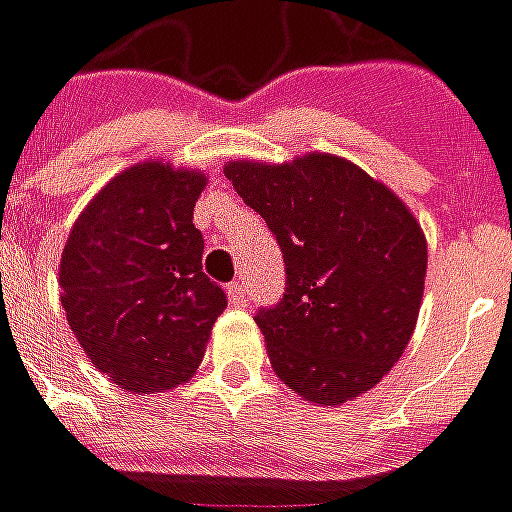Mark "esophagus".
<instances>
[{
  "label": "esophagus",
  "mask_w": 512,
  "mask_h": 512,
  "mask_svg": "<svg viewBox=\"0 0 512 512\" xmlns=\"http://www.w3.org/2000/svg\"><path fill=\"white\" fill-rule=\"evenodd\" d=\"M227 296H230V304H233V307H249V301H252L244 282H230V285H227Z\"/></svg>",
  "instance_id": "34e87169"
}]
</instances>
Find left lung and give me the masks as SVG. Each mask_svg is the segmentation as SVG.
<instances>
[{
	"instance_id": "obj_1",
	"label": "left lung",
	"mask_w": 512,
	"mask_h": 512,
	"mask_svg": "<svg viewBox=\"0 0 512 512\" xmlns=\"http://www.w3.org/2000/svg\"><path fill=\"white\" fill-rule=\"evenodd\" d=\"M224 175L285 260L282 299L255 315L279 381L321 406L373 389L417 326L428 244L414 213L332 153L227 161Z\"/></svg>"
}]
</instances>
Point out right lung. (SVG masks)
I'll use <instances>...</instances> for the list:
<instances>
[{
  "instance_id": "right-lung-1",
  "label": "right lung",
  "mask_w": 512,
  "mask_h": 512,
  "mask_svg": "<svg viewBox=\"0 0 512 512\" xmlns=\"http://www.w3.org/2000/svg\"><path fill=\"white\" fill-rule=\"evenodd\" d=\"M205 172L142 161L95 194L60 260L65 318L87 359L120 389L153 395L189 381L227 307L202 274L194 202Z\"/></svg>"
}]
</instances>
